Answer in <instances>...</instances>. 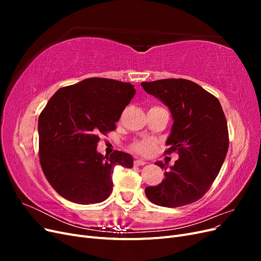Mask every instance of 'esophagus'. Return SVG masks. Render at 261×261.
<instances>
[{"instance_id": "esophagus-1", "label": "esophagus", "mask_w": 261, "mask_h": 261, "mask_svg": "<svg viewBox=\"0 0 261 261\" xmlns=\"http://www.w3.org/2000/svg\"><path fill=\"white\" fill-rule=\"evenodd\" d=\"M134 164L137 165V167H139V165H144V164H146V162H145L144 160H139V159H137V160L134 161Z\"/></svg>"}]
</instances>
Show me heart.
<instances>
[{
  "instance_id": "1",
  "label": "heart",
  "mask_w": 261,
  "mask_h": 261,
  "mask_svg": "<svg viewBox=\"0 0 261 261\" xmlns=\"http://www.w3.org/2000/svg\"><path fill=\"white\" fill-rule=\"evenodd\" d=\"M153 147V143L151 140H137L135 143L133 144V149L135 150V151L141 153V154H146L148 153L150 150L152 149Z\"/></svg>"
}]
</instances>
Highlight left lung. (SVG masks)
Instances as JSON below:
<instances>
[{
	"mask_svg": "<svg viewBox=\"0 0 261 261\" xmlns=\"http://www.w3.org/2000/svg\"><path fill=\"white\" fill-rule=\"evenodd\" d=\"M141 86L169 108L173 124L167 152L178 154L169 170L168 164L155 162L165 177L145 188L147 198L168 208L195 202L207 193L225 160L228 133L223 110L215 96L191 81L171 78Z\"/></svg>",
	"mask_w": 261,
	"mask_h": 261,
	"instance_id": "obj_1",
	"label": "left lung"
}]
</instances>
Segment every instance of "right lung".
<instances>
[{"label":"right lung","mask_w":261,"mask_h":261,"mask_svg":"<svg viewBox=\"0 0 261 261\" xmlns=\"http://www.w3.org/2000/svg\"><path fill=\"white\" fill-rule=\"evenodd\" d=\"M136 90L108 78H87L53 94L38 120L39 158L45 178L63 198L98 203L112 192L116 165L133 167V156L98 152V134L115 129Z\"/></svg>","instance_id":"add662e5"}]
</instances>
